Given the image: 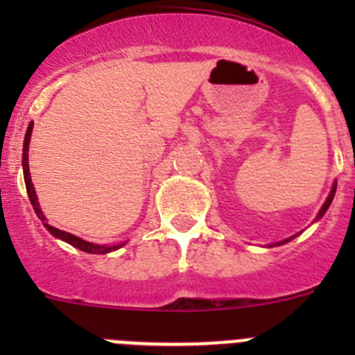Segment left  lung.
<instances>
[{
  "instance_id": "1",
  "label": "left lung",
  "mask_w": 355,
  "mask_h": 355,
  "mask_svg": "<svg viewBox=\"0 0 355 355\" xmlns=\"http://www.w3.org/2000/svg\"><path fill=\"white\" fill-rule=\"evenodd\" d=\"M334 193H336V184H334V187H332L331 193H329L327 200H325V202H324V206H322V209H320V213H318V216H316V218H320V216H322V215H324V213H325V211H327V208H329V206H331L332 199H334ZM290 240H291V238H288V240L281 241V243H286V241H290Z\"/></svg>"
}]
</instances>
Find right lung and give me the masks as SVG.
I'll use <instances>...</instances> for the list:
<instances>
[{"label":"right lung","instance_id":"add662e5","mask_svg":"<svg viewBox=\"0 0 355 355\" xmlns=\"http://www.w3.org/2000/svg\"><path fill=\"white\" fill-rule=\"evenodd\" d=\"M31 130H33V124H30L26 130V137H24V147H23V172H24V183H26V192L28 197H30V202L35 209L37 216H39L40 220L44 222V225L48 227L49 233L56 238H62L64 241L71 243L72 247H76V249L83 250V252H90V254H106V252H112V250H117L119 247L122 245H115V247H105V245H96V243H90V241H85L81 238L74 236L71 233H65V231H60V229L53 227L46 222V216H44L42 209L39 206V200H37V193H35V188L31 184V175H30V167H28V146H30V139H31Z\"/></svg>","mask_w":355,"mask_h":355}]
</instances>
